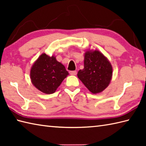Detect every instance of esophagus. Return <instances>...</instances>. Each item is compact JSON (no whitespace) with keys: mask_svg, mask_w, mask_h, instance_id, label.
Here are the masks:
<instances>
[{"mask_svg":"<svg viewBox=\"0 0 146 146\" xmlns=\"http://www.w3.org/2000/svg\"><path fill=\"white\" fill-rule=\"evenodd\" d=\"M70 75H76L77 73H76V71H70Z\"/></svg>","mask_w":146,"mask_h":146,"instance_id":"34e87169","label":"esophagus"}]
</instances>
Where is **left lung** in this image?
Listing matches in <instances>:
<instances>
[{"label": "left lung", "mask_w": 146, "mask_h": 146, "mask_svg": "<svg viewBox=\"0 0 146 146\" xmlns=\"http://www.w3.org/2000/svg\"><path fill=\"white\" fill-rule=\"evenodd\" d=\"M77 75L90 91L98 94L109 85L112 76V67L100 51H86L84 68L79 70Z\"/></svg>", "instance_id": "1"}]
</instances>
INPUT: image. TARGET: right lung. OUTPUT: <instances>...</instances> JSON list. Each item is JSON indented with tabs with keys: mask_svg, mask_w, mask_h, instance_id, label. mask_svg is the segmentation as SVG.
<instances>
[{
	"mask_svg": "<svg viewBox=\"0 0 146 146\" xmlns=\"http://www.w3.org/2000/svg\"><path fill=\"white\" fill-rule=\"evenodd\" d=\"M68 75L66 68L54 56L45 53L40 56L31 70L34 86L46 94H53Z\"/></svg>",
	"mask_w": 146,
	"mask_h": 146,
	"instance_id": "obj_1",
	"label": "right lung"
}]
</instances>
